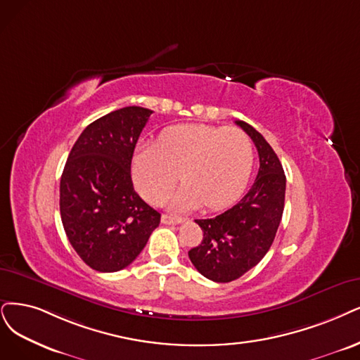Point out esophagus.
<instances>
[{"instance_id": "34e87169", "label": "esophagus", "mask_w": 360, "mask_h": 360, "mask_svg": "<svg viewBox=\"0 0 360 360\" xmlns=\"http://www.w3.org/2000/svg\"><path fill=\"white\" fill-rule=\"evenodd\" d=\"M184 219L179 217H173V215H163L162 222L166 225H173V224H181Z\"/></svg>"}]
</instances>
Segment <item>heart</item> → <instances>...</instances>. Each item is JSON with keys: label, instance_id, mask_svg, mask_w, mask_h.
Listing matches in <instances>:
<instances>
[{"label": "heart", "instance_id": "obj_1", "mask_svg": "<svg viewBox=\"0 0 360 360\" xmlns=\"http://www.w3.org/2000/svg\"><path fill=\"white\" fill-rule=\"evenodd\" d=\"M254 166V145L236 127L182 124L165 130L158 143L139 145L131 160V176L139 194L162 203L179 173L185 187L173 197L175 209L203 205L219 209L242 193Z\"/></svg>", "mask_w": 360, "mask_h": 360}]
</instances>
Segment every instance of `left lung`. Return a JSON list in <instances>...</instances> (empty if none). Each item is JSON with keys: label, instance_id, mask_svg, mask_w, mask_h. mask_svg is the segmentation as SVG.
Returning <instances> with one entry per match:
<instances>
[{"label": "left lung", "instance_id": "1", "mask_svg": "<svg viewBox=\"0 0 360 360\" xmlns=\"http://www.w3.org/2000/svg\"><path fill=\"white\" fill-rule=\"evenodd\" d=\"M254 141L259 170L254 185L224 214L195 219L203 231L202 243L188 252L197 271L209 281H236L264 258L276 237L285 207L286 176L281 160L259 131L236 122Z\"/></svg>", "mask_w": 360, "mask_h": 360}]
</instances>
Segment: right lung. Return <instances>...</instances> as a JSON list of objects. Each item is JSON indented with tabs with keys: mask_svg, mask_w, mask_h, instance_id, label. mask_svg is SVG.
I'll use <instances>...</instances> for the list:
<instances>
[{
	"mask_svg": "<svg viewBox=\"0 0 360 360\" xmlns=\"http://www.w3.org/2000/svg\"><path fill=\"white\" fill-rule=\"evenodd\" d=\"M151 110L124 106L90 123L66 160L60 218L66 237L90 269H126L158 227L160 214L133 188V151Z\"/></svg>",
	"mask_w": 360,
	"mask_h": 360,
	"instance_id": "1",
	"label": "right lung"
}]
</instances>
